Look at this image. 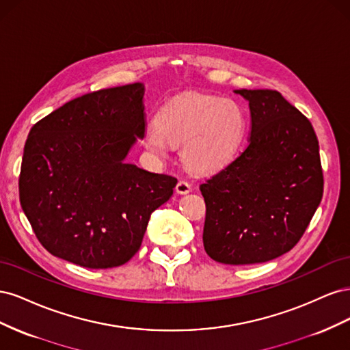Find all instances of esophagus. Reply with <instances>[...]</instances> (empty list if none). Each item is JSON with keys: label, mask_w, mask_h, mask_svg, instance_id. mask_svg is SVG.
<instances>
[{"label": "esophagus", "mask_w": 350, "mask_h": 350, "mask_svg": "<svg viewBox=\"0 0 350 350\" xmlns=\"http://www.w3.org/2000/svg\"><path fill=\"white\" fill-rule=\"evenodd\" d=\"M175 191H176L178 194H188L189 191H191V184L184 181V179H181V181H179V183L176 184Z\"/></svg>", "instance_id": "1"}]
</instances>
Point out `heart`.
Here are the masks:
<instances>
[{
  "instance_id": "heart-1",
  "label": "heart",
  "mask_w": 350,
  "mask_h": 350,
  "mask_svg": "<svg viewBox=\"0 0 350 350\" xmlns=\"http://www.w3.org/2000/svg\"><path fill=\"white\" fill-rule=\"evenodd\" d=\"M248 130L245 109L235 100L211 94H184L157 112L144 130V147L165 157L181 146V159L196 174L210 175L238 157Z\"/></svg>"
}]
</instances>
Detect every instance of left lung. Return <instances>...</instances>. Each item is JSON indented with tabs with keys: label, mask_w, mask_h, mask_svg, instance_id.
Segmentation results:
<instances>
[{
	"label": "left lung",
	"mask_w": 350,
	"mask_h": 350,
	"mask_svg": "<svg viewBox=\"0 0 350 350\" xmlns=\"http://www.w3.org/2000/svg\"><path fill=\"white\" fill-rule=\"evenodd\" d=\"M248 102L250 144L200 185L204 250L224 264L270 261L291 251L320 206V147L308 118L276 90H234Z\"/></svg>",
	"instance_id": "1"
}]
</instances>
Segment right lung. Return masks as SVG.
Here are the masks:
<instances>
[{
  "label": "right lung",
  "mask_w": 350,
  "mask_h": 350,
  "mask_svg": "<svg viewBox=\"0 0 350 350\" xmlns=\"http://www.w3.org/2000/svg\"><path fill=\"white\" fill-rule=\"evenodd\" d=\"M144 90L134 83L88 93L31 126L20 204L52 256L88 269L122 266L174 194L176 178L125 161L144 137Z\"/></svg>",
  "instance_id": "obj_1"
}]
</instances>
